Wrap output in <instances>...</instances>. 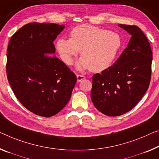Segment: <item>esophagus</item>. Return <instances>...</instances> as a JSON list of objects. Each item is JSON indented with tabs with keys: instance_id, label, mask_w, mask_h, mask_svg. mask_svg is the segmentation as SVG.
<instances>
[{
	"instance_id": "1",
	"label": "esophagus",
	"mask_w": 159,
	"mask_h": 159,
	"mask_svg": "<svg viewBox=\"0 0 159 159\" xmlns=\"http://www.w3.org/2000/svg\"><path fill=\"white\" fill-rule=\"evenodd\" d=\"M77 82H81L82 80H84L85 79V77L84 75H77Z\"/></svg>"
}]
</instances>
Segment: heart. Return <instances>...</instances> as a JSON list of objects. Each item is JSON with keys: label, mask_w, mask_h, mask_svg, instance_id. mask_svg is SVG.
<instances>
[{"label": "heart", "mask_w": 159, "mask_h": 159, "mask_svg": "<svg viewBox=\"0 0 159 159\" xmlns=\"http://www.w3.org/2000/svg\"><path fill=\"white\" fill-rule=\"evenodd\" d=\"M70 38H59L56 50L66 65H71L81 52L82 58L77 64L79 70L89 68L91 72L106 70L115 60L122 45L121 36L115 32L90 25L75 27Z\"/></svg>", "instance_id": "heart-1"}]
</instances>
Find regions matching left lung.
I'll return each mask as SVG.
<instances>
[{"instance_id":"1","label":"left lung","mask_w":159,"mask_h":159,"mask_svg":"<svg viewBox=\"0 0 159 159\" xmlns=\"http://www.w3.org/2000/svg\"><path fill=\"white\" fill-rule=\"evenodd\" d=\"M131 35L113 65L92 77L91 99L105 115L126 113L139 103L149 86L152 51L145 34L139 27L119 24Z\"/></svg>"}]
</instances>
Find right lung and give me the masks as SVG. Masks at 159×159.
<instances>
[{
  "label": "right lung",
  "mask_w": 159,
  "mask_h": 159,
  "mask_svg": "<svg viewBox=\"0 0 159 159\" xmlns=\"http://www.w3.org/2000/svg\"><path fill=\"white\" fill-rule=\"evenodd\" d=\"M64 28L50 23H28L9 41V84L19 102L36 115L57 114L69 102L76 84V75L54 55L53 42Z\"/></svg>",
  "instance_id": "1"
}]
</instances>
